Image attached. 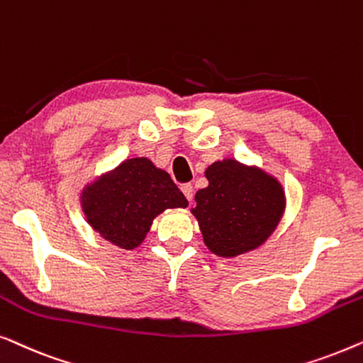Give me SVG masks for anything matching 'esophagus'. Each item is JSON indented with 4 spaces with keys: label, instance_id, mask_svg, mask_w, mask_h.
<instances>
[{
    "label": "esophagus",
    "instance_id": "34e87169",
    "mask_svg": "<svg viewBox=\"0 0 363 363\" xmlns=\"http://www.w3.org/2000/svg\"><path fill=\"white\" fill-rule=\"evenodd\" d=\"M182 191H183V195L186 196V200H188V201H191V200H193V195H195V190H193V185H191V183H185V185L182 186Z\"/></svg>",
    "mask_w": 363,
    "mask_h": 363
}]
</instances>
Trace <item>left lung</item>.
<instances>
[{"instance_id":"obj_1","label":"left lung","mask_w":363,"mask_h":363,"mask_svg":"<svg viewBox=\"0 0 363 363\" xmlns=\"http://www.w3.org/2000/svg\"><path fill=\"white\" fill-rule=\"evenodd\" d=\"M205 175L210 185L198 190L191 213L208 250L233 257L261 246L284 211L281 183L231 158L215 162Z\"/></svg>"}]
</instances>
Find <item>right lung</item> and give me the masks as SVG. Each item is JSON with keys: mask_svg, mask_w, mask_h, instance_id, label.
Listing matches in <instances>:
<instances>
[{"mask_svg": "<svg viewBox=\"0 0 363 363\" xmlns=\"http://www.w3.org/2000/svg\"><path fill=\"white\" fill-rule=\"evenodd\" d=\"M89 225L122 250H133L150 230L153 218L188 201L165 170L148 158H130L86 186L81 196Z\"/></svg>", "mask_w": 363, "mask_h": 363, "instance_id": "add662e5", "label": "right lung"}]
</instances>
